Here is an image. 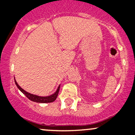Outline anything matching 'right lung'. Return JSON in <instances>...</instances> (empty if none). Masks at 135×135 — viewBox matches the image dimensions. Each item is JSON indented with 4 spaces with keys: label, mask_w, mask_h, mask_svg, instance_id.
<instances>
[{
    "label": "right lung",
    "mask_w": 135,
    "mask_h": 135,
    "mask_svg": "<svg viewBox=\"0 0 135 135\" xmlns=\"http://www.w3.org/2000/svg\"><path fill=\"white\" fill-rule=\"evenodd\" d=\"M15 82L18 89H19L21 91V92H22L29 99V100H30L31 101L37 102V103H51V102H53L56 99L57 97H58V94L59 91H60V86H59L56 91L55 93L52 94V95L48 96V97H39V96L35 95V94H30L29 93L27 92L26 91H25L24 89H22V88L18 85V84L17 83V82L16 81V80H15Z\"/></svg>",
    "instance_id": "1"
}]
</instances>
